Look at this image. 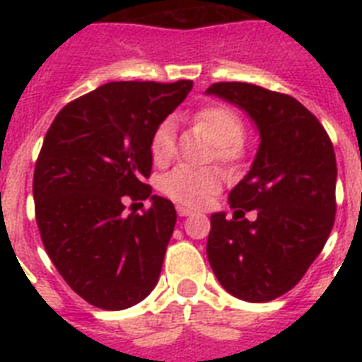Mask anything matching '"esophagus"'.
<instances>
[{
  "label": "esophagus",
  "mask_w": 362,
  "mask_h": 362,
  "mask_svg": "<svg viewBox=\"0 0 362 362\" xmlns=\"http://www.w3.org/2000/svg\"><path fill=\"white\" fill-rule=\"evenodd\" d=\"M176 212H178V216H182V218H186V216L193 214V210L186 209V206H178V209H176Z\"/></svg>",
  "instance_id": "obj_1"
}]
</instances>
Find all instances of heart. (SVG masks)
<instances>
[{
	"label": "heart",
	"mask_w": 362,
	"mask_h": 362,
	"mask_svg": "<svg viewBox=\"0 0 362 362\" xmlns=\"http://www.w3.org/2000/svg\"><path fill=\"white\" fill-rule=\"evenodd\" d=\"M193 124L203 127L214 142V158L226 165H237L244 156V124L235 110L223 105H210L193 115ZM176 152L175 124L163 120L153 129L150 153L156 163H167ZM221 184V175L212 167L178 165L161 178V192L186 206H203Z\"/></svg>",
	"instance_id": "heart-1"
}]
</instances>
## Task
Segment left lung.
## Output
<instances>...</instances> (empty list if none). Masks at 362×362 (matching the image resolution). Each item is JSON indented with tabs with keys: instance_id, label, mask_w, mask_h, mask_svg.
I'll use <instances>...</instances> for the list:
<instances>
[{
	"instance_id": "left-lung-1",
	"label": "left lung",
	"mask_w": 362,
	"mask_h": 362,
	"mask_svg": "<svg viewBox=\"0 0 362 362\" xmlns=\"http://www.w3.org/2000/svg\"><path fill=\"white\" fill-rule=\"evenodd\" d=\"M246 110L259 129L252 169L229 193L233 218L210 216L209 263L233 297L269 303L297 286L337 214V156L320 120L286 93L247 82L206 90ZM246 211H255L250 222Z\"/></svg>"
}]
</instances>
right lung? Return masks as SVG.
I'll return each instance as SVG.
<instances>
[{
    "label": "right lung",
    "mask_w": 362,
    "mask_h": 362,
    "mask_svg": "<svg viewBox=\"0 0 362 362\" xmlns=\"http://www.w3.org/2000/svg\"><path fill=\"white\" fill-rule=\"evenodd\" d=\"M192 81L109 82L71 101L48 127L33 173L42 246L67 286L101 310H124L159 280L175 204L150 195V139ZM150 198L142 215L123 201Z\"/></svg>",
    "instance_id": "obj_1"
}]
</instances>
